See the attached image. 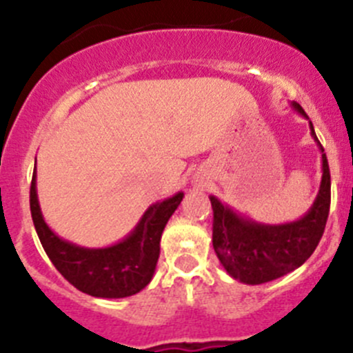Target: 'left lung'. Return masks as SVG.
I'll return each mask as SVG.
<instances>
[{"mask_svg": "<svg viewBox=\"0 0 353 353\" xmlns=\"http://www.w3.org/2000/svg\"><path fill=\"white\" fill-rule=\"evenodd\" d=\"M292 109L309 121L304 109L292 102ZM311 137L321 150V184L311 208L301 219L287 223H259L245 219L216 196H210L213 208V249L220 265L232 279L248 285L272 282L304 265L325 232L330 213L331 179L328 159L319 143L312 123Z\"/></svg>", "mask_w": 353, "mask_h": 353, "instance_id": "left-lung-1", "label": "left lung"}]
</instances>
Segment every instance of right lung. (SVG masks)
<instances>
[{"label": "right lung", "instance_id": "1", "mask_svg": "<svg viewBox=\"0 0 353 353\" xmlns=\"http://www.w3.org/2000/svg\"><path fill=\"white\" fill-rule=\"evenodd\" d=\"M183 198L184 193L179 191L150 205L124 239L105 248H83L70 243L46 223L37 198L35 169L30 186V212L46 254L71 285L92 297L123 299L143 290L154 279L162 232Z\"/></svg>", "mask_w": 353, "mask_h": 353}]
</instances>
